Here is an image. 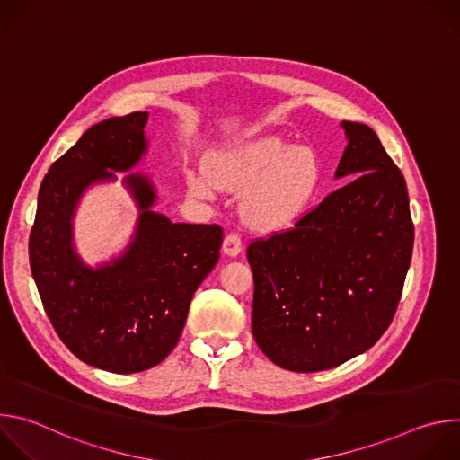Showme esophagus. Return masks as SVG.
Wrapping results in <instances>:
<instances>
[{"mask_svg":"<svg viewBox=\"0 0 460 460\" xmlns=\"http://www.w3.org/2000/svg\"><path fill=\"white\" fill-rule=\"evenodd\" d=\"M222 251L224 254L227 256H238L242 252V238L236 234V233H231L224 238V243H222Z\"/></svg>","mask_w":460,"mask_h":460,"instance_id":"34e87169","label":"esophagus"}]
</instances>
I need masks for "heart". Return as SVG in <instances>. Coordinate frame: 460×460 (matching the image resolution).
<instances>
[{
    "label": "heart",
    "mask_w": 460,
    "mask_h": 460,
    "mask_svg": "<svg viewBox=\"0 0 460 460\" xmlns=\"http://www.w3.org/2000/svg\"><path fill=\"white\" fill-rule=\"evenodd\" d=\"M187 189L209 199L215 185L242 192L245 222L260 231L291 227L305 211L320 181V162L307 147H291L279 137H258L220 149L208 172L187 171Z\"/></svg>",
    "instance_id": "1"
}]
</instances>
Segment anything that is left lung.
<instances>
[{
	"label": "left lung",
	"mask_w": 460,
	"mask_h": 460,
	"mask_svg": "<svg viewBox=\"0 0 460 460\" xmlns=\"http://www.w3.org/2000/svg\"><path fill=\"white\" fill-rule=\"evenodd\" d=\"M335 178L355 176L293 229L247 249L252 337L277 366L313 373L367 351L397 311L413 251L402 172L364 123H341Z\"/></svg>",
	"instance_id": "8db88e82"
}]
</instances>
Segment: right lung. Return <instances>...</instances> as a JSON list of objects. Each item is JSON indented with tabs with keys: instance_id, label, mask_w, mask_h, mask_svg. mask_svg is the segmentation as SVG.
I'll use <instances>...</instances> for the list:
<instances>
[{
	"instance_id": "1",
	"label": "right lung",
	"mask_w": 460,
	"mask_h": 460,
	"mask_svg": "<svg viewBox=\"0 0 460 460\" xmlns=\"http://www.w3.org/2000/svg\"><path fill=\"white\" fill-rule=\"evenodd\" d=\"M149 112L103 119L45 174L29 258L56 333L80 360L111 373H138L176 346L189 304L220 256L222 227L172 224L153 209L156 189L144 172L124 186L139 208L137 229L121 255L96 269L74 245V215L83 192L137 167L149 149Z\"/></svg>"
}]
</instances>
